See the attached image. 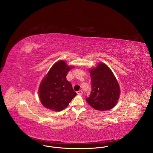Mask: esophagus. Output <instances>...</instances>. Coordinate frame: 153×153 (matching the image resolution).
Listing matches in <instances>:
<instances>
[{"label":"esophagus","mask_w":153,"mask_h":153,"mask_svg":"<svg viewBox=\"0 0 153 153\" xmlns=\"http://www.w3.org/2000/svg\"><path fill=\"white\" fill-rule=\"evenodd\" d=\"M76 92H77V94H78V95H81V94H82V92H82V90H79V91H77Z\"/></svg>","instance_id":"esophagus-1"}]
</instances>
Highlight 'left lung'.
Returning a JSON list of instances; mask_svg holds the SVG:
<instances>
[{
	"label": "left lung",
	"mask_w": 153,
	"mask_h": 153,
	"mask_svg": "<svg viewBox=\"0 0 153 153\" xmlns=\"http://www.w3.org/2000/svg\"><path fill=\"white\" fill-rule=\"evenodd\" d=\"M91 91L88 103L94 109L107 111L117 104L120 97L119 84L113 73L105 64L100 63L90 70Z\"/></svg>",
	"instance_id": "obj_1"
}]
</instances>
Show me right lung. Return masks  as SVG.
<instances>
[{
  "label": "right lung",
  "instance_id": "obj_1",
  "mask_svg": "<svg viewBox=\"0 0 153 153\" xmlns=\"http://www.w3.org/2000/svg\"><path fill=\"white\" fill-rule=\"evenodd\" d=\"M72 66L59 61L52 66L39 88L42 105L48 109L60 111L65 108L77 94L66 76Z\"/></svg>",
  "mask_w": 153,
  "mask_h": 153
}]
</instances>
